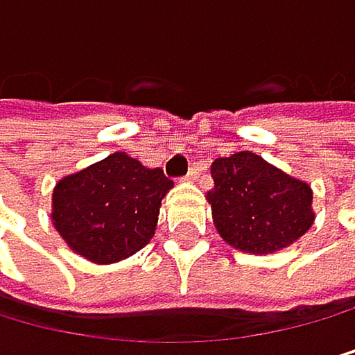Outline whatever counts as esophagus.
Wrapping results in <instances>:
<instances>
[{
	"instance_id": "1",
	"label": "esophagus",
	"mask_w": 355,
	"mask_h": 355,
	"mask_svg": "<svg viewBox=\"0 0 355 355\" xmlns=\"http://www.w3.org/2000/svg\"><path fill=\"white\" fill-rule=\"evenodd\" d=\"M198 178H200V166L196 164V166H191V171L187 173V180H189V182H196Z\"/></svg>"
}]
</instances>
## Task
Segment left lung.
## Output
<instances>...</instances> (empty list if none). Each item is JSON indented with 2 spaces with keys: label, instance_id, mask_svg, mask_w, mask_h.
I'll return each mask as SVG.
<instances>
[{
  "label": "left lung",
  "instance_id": "obj_1",
  "mask_svg": "<svg viewBox=\"0 0 355 355\" xmlns=\"http://www.w3.org/2000/svg\"><path fill=\"white\" fill-rule=\"evenodd\" d=\"M207 193L213 224L224 242L247 253H273L311 229L313 193L267 159L240 150L211 164Z\"/></svg>",
  "mask_w": 355,
  "mask_h": 355
}]
</instances>
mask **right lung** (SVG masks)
<instances>
[{
	"mask_svg": "<svg viewBox=\"0 0 355 355\" xmlns=\"http://www.w3.org/2000/svg\"><path fill=\"white\" fill-rule=\"evenodd\" d=\"M171 187L162 168H146L126 153H113L57 182L51 218L75 253L111 264L150 242Z\"/></svg>",
	"mask_w": 355,
	"mask_h": 355,
	"instance_id": "right-lung-1",
	"label": "right lung"
}]
</instances>
